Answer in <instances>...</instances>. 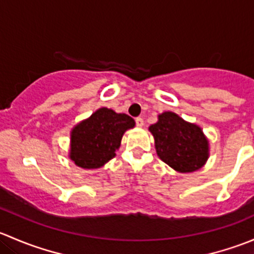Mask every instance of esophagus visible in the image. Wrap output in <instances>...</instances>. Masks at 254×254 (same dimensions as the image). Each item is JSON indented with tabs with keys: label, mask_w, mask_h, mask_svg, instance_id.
I'll return each mask as SVG.
<instances>
[{
	"label": "esophagus",
	"mask_w": 254,
	"mask_h": 254,
	"mask_svg": "<svg viewBox=\"0 0 254 254\" xmlns=\"http://www.w3.org/2000/svg\"><path fill=\"white\" fill-rule=\"evenodd\" d=\"M135 123H136V127H143V119L142 118H136V119H135Z\"/></svg>",
	"instance_id": "esophagus-1"
}]
</instances>
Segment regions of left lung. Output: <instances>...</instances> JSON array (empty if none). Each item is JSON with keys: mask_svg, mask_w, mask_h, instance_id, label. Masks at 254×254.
<instances>
[{"mask_svg": "<svg viewBox=\"0 0 254 254\" xmlns=\"http://www.w3.org/2000/svg\"><path fill=\"white\" fill-rule=\"evenodd\" d=\"M148 130L155 137L158 157L177 172H194L205 165L209 141L200 127L186 122L176 113L165 112Z\"/></svg>", "mask_w": 254, "mask_h": 254, "instance_id": "8db88e82", "label": "left lung"}]
</instances>
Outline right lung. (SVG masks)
Segmentation results:
<instances>
[{"mask_svg": "<svg viewBox=\"0 0 254 254\" xmlns=\"http://www.w3.org/2000/svg\"><path fill=\"white\" fill-rule=\"evenodd\" d=\"M134 127L129 115L99 108L72 129L68 156L84 170L102 167L115 156L124 132Z\"/></svg>", "mask_w": 254, "mask_h": 254, "instance_id": "add662e5", "label": "right lung"}]
</instances>
